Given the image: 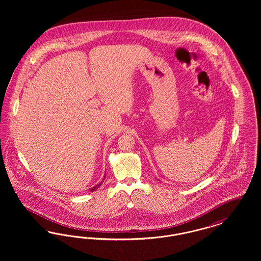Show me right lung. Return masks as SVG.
Returning <instances> with one entry per match:
<instances>
[{
	"label": "right lung",
	"mask_w": 261,
	"mask_h": 261,
	"mask_svg": "<svg viewBox=\"0 0 261 261\" xmlns=\"http://www.w3.org/2000/svg\"><path fill=\"white\" fill-rule=\"evenodd\" d=\"M101 184V183H100ZM100 184H99V185H96V186L94 187V188H92V189H90V191L91 192H94V191H96L98 188H99V186H100Z\"/></svg>",
	"instance_id": "add662e5"
}]
</instances>
